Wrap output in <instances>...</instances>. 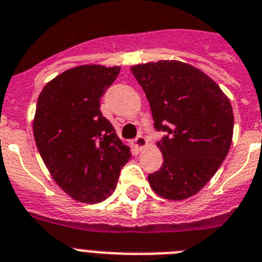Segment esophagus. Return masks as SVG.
<instances>
[{
	"label": "esophagus",
	"instance_id": "obj_1",
	"mask_svg": "<svg viewBox=\"0 0 262 262\" xmlns=\"http://www.w3.org/2000/svg\"><path fill=\"white\" fill-rule=\"evenodd\" d=\"M133 144L135 148H138V150H143L144 147L147 146V139L143 135H138L135 139H134Z\"/></svg>",
	"mask_w": 262,
	"mask_h": 262
}]
</instances>
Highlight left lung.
<instances>
[{
    "label": "left lung",
    "instance_id": "obj_1",
    "mask_svg": "<svg viewBox=\"0 0 262 262\" xmlns=\"http://www.w3.org/2000/svg\"><path fill=\"white\" fill-rule=\"evenodd\" d=\"M150 103L163 163L148 175L158 195L182 201L215 174L232 144L233 110L228 96L201 69L177 60L131 67Z\"/></svg>",
    "mask_w": 262,
    "mask_h": 262
}]
</instances>
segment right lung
<instances>
[{"label":"right lung","mask_w":262,"mask_h":262,"mask_svg":"<svg viewBox=\"0 0 262 262\" xmlns=\"http://www.w3.org/2000/svg\"><path fill=\"white\" fill-rule=\"evenodd\" d=\"M119 72L120 67H75L51 80L38 96L33 120L38 152L55 182L84 204L111 195L131 158L100 111V97Z\"/></svg>","instance_id":"1"}]
</instances>
